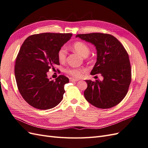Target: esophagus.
<instances>
[{
  "instance_id": "1",
  "label": "esophagus",
  "mask_w": 148,
  "mask_h": 148,
  "mask_svg": "<svg viewBox=\"0 0 148 148\" xmlns=\"http://www.w3.org/2000/svg\"><path fill=\"white\" fill-rule=\"evenodd\" d=\"M70 81L71 82H78L79 79H76L73 78H70Z\"/></svg>"
}]
</instances>
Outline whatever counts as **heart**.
Returning <instances> with one entry per match:
<instances>
[{
    "label": "heart",
    "mask_w": 148,
    "mask_h": 148,
    "mask_svg": "<svg viewBox=\"0 0 148 148\" xmlns=\"http://www.w3.org/2000/svg\"><path fill=\"white\" fill-rule=\"evenodd\" d=\"M72 49L73 50L79 53L83 57H87L90 52V48L86 43L82 41H77L75 42L72 45ZM66 57V50L65 47H62L58 51L57 57L59 61L64 62ZM83 69L77 68H69L66 69V71L69 75L73 76L74 77H79L82 75Z\"/></svg>",
    "instance_id": "b5f03b06"
}]
</instances>
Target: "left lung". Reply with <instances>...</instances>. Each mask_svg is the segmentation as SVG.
Listing matches in <instances>:
<instances>
[{
  "label": "left lung",
  "mask_w": 148,
  "mask_h": 148,
  "mask_svg": "<svg viewBox=\"0 0 148 148\" xmlns=\"http://www.w3.org/2000/svg\"><path fill=\"white\" fill-rule=\"evenodd\" d=\"M92 44L97 50V61L91 75L101 74L102 81L85 80L86 101L100 109H109L122 101L131 83V65L127 52L119 40L109 34L94 33L77 34Z\"/></svg>",
  "instance_id": "obj_1"
}]
</instances>
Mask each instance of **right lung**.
<instances>
[{"instance_id":"add662e5","label":"right lung","mask_w":148,"mask_h":148,"mask_svg":"<svg viewBox=\"0 0 148 148\" xmlns=\"http://www.w3.org/2000/svg\"><path fill=\"white\" fill-rule=\"evenodd\" d=\"M71 33H41L25 39L16 59L15 76L18 89L25 101L40 110L57 106L63 99L64 75L56 80L47 78L49 69L60 65L58 51L70 40Z\"/></svg>"}]
</instances>
